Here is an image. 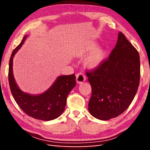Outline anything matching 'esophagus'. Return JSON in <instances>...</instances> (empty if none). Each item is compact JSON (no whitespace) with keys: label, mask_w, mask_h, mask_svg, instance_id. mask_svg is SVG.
I'll use <instances>...</instances> for the list:
<instances>
[{"label":"esophagus","mask_w":150,"mask_h":150,"mask_svg":"<svg viewBox=\"0 0 150 150\" xmlns=\"http://www.w3.org/2000/svg\"><path fill=\"white\" fill-rule=\"evenodd\" d=\"M86 80V77L83 73L80 72L76 75V81H77V83L81 84L82 82H84Z\"/></svg>","instance_id":"esophagus-1"}]
</instances>
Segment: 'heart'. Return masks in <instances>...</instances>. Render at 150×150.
<instances>
[{
	"mask_svg": "<svg viewBox=\"0 0 150 150\" xmlns=\"http://www.w3.org/2000/svg\"><path fill=\"white\" fill-rule=\"evenodd\" d=\"M98 44L92 42L83 49L79 50L76 54L78 57L88 55L84 59V65L89 68L93 69L99 66L106 58V50L103 47H97Z\"/></svg>",
	"mask_w": 150,
	"mask_h": 150,
	"instance_id": "b5f03b06",
	"label": "heart"
}]
</instances>
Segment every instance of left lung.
<instances>
[{
  "label": "left lung",
  "instance_id": "1",
  "mask_svg": "<svg viewBox=\"0 0 150 150\" xmlns=\"http://www.w3.org/2000/svg\"><path fill=\"white\" fill-rule=\"evenodd\" d=\"M140 69L139 52L119 32L108 59L98 68L86 72L92 89L88 104L91 115L108 120L122 114L137 91Z\"/></svg>",
  "mask_w": 150,
  "mask_h": 150
}]
</instances>
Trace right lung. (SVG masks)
Listing matches in <instances>:
<instances>
[{"label": "right lung", "instance_id": "right-lung-1", "mask_svg": "<svg viewBox=\"0 0 150 150\" xmlns=\"http://www.w3.org/2000/svg\"><path fill=\"white\" fill-rule=\"evenodd\" d=\"M27 35L13 51L9 59L8 79L13 97L24 112L35 119L47 121L57 119L65 110L67 97L76 85L75 74L59 76L44 93L32 95L22 91L16 83L13 73V59Z\"/></svg>", "mask_w": 150, "mask_h": 150}]
</instances>
